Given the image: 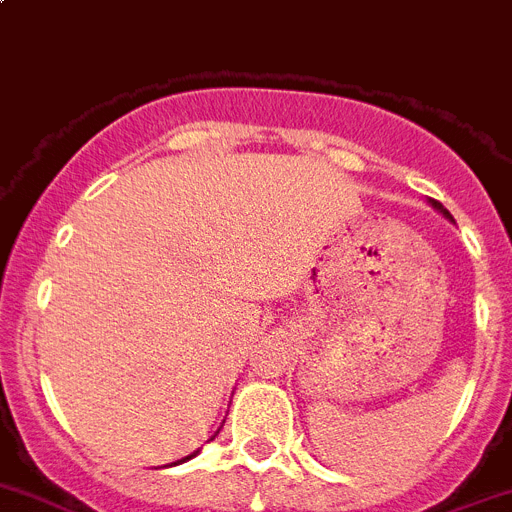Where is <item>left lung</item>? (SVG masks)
Instances as JSON below:
<instances>
[{
  "label": "left lung",
  "mask_w": 512,
  "mask_h": 512,
  "mask_svg": "<svg viewBox=\"0 0 512 512\" xmlns=\"http://www.w3.org/2000/svg\"><path fill=\"white\" fill-rule=\"evenodd\" d=\"M434 206H436V209H439V211H444V216H449V219H451V214H449V211H446V209H444V206H441V204H439V201H434Z\"/></svg>",
  "instance_id": "obj_1"
}]
</instances>
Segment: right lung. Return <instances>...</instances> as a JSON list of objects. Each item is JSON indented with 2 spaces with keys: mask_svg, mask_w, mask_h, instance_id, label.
I'll return each instance as SVG.
<instances>
[{
  "mask_svg": "<svg viewBox=\"0 0 512 512\" xmlns=\"http://www.w3.org/2000/svg\"><path fill=\"white\" fill-rule=\"evenodd\" d=\"M191 457H196V451H193V454H191ZM191 457H186V459H191ZM181 462H183V459H181Z\"/></svg>",
  "mask_w": 512,
  "mask_h": 512,
  "instance_id": "1",
  "label": "right lung"
}]
</instances>
